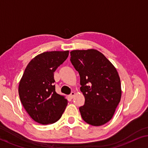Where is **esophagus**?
Returning <instances> with one entry per match:
<instances>
[{
  "label": "esophagus",
  "instance_id": "1",
  "mask_svg": "<svg viewBox=\"0 0 148 148\" xmlns=\"http://www.w3.org/2000/svg\"><path fill=\"white\" fill-rule=\"evenodd\" d=\"M75 96V93L74 92H71V94L69 95V98H74Z\"/></svg>",
  "mask_w": 148,
  "mask_h": 148
}]
</instances>
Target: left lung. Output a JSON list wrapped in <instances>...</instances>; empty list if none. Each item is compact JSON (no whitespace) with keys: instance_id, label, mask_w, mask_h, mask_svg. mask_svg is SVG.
<instances>
[{"instance_id":"1","label":"left lung","mask_w":148,"mask_h":148,"mask_svg":"<svg viewBox=\"0 0 148 148\" xmlns=\"http://www.w3.org/2000/svg\"><path fill=\"white\" fill-rule=\"evenodd\" d=\"M71 62L80 76L85 104L79 107L82 119L93 126H101L112 118L121 98V80L116 69L96 49L75 50Z\"/></svg>"}]
</instances>
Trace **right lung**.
<instances>
[{"label": "right lung", "instance_id": "add662e5", "mask_svg": "<svg viewBox=\"0 0 148 148\" xmlns=\"http://www.w3.org/2000/svg\"><path fill=\"white\" fill-rule=\"evenodd\" d=\"M69 50L44 52L32 58L19 84L20 100L34 121L42 125L56 123L68 101L55 91L54 72L69 56Z\"/></svg>", "mask_w": 148, "mask_h": 148}]
</instances>
